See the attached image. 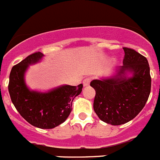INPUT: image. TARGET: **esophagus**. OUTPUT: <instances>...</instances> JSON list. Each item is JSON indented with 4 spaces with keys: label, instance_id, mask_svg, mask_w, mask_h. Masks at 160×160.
Masks as SVG:
<instances>
[{
    "label": "esophagus",
    "instance_id": "obj_1",
    "mask_svg": "<svg viewBox=\"0 0 160 160\" xmlns=\"http://www.w3.org/2000/svg\"><path fill=\"white\" fill-rule=\"evenodd\" d=\"M91 81V79L89 78H87L84 79V80H83V86H84V87H87V86H89Z\"/></svg>",
    "mask_w": 160,
    "mask_h": 160
}]
</instances>
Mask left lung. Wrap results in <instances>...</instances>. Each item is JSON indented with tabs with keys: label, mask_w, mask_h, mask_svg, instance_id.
Listing matches in <instances>:
<instances>
[{
	"label": "left lung",
	"mask_w": 160,
	"mask_h": 160,
	"mask_svg": "<svg viewBox=\"0 0 160 160\" xmlns=\"http://www.w3.org/2000/svg\"><path fill=\"white\" fill-rule=\"evenodd\" d=\"M123 65L115 76L95 79L91 82L95 91L94 110L101 121L112 125L133 120L145 106L151 93L150 66L145 57L135 50L123 48ZM127 72L131 76L128 77Z\"/></svg>",
	"instance_id": "obj_1"
}]
</instances>
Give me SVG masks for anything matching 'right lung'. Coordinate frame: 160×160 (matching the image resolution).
<instances>
[{"label":"right lung","mask_w":160,"mask_h":160,"mask_svg":"<svg viewBox=\"0 0 160 160\" xmlns=\"http://www.w3.org/2000/svg\"><path fill=\"white\" fill-rule=\"evenodd\" d=\"M43 53L35 52L13 66L8 89L12 103L28 123L39 129H52L65 121L72 111V102L82 92V84L64 85L48 92L31 91L24 74L30 65L37 63Z\"/></svg>","instance_id":"obj_1"}]
</instances>
